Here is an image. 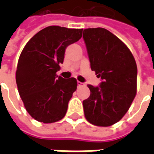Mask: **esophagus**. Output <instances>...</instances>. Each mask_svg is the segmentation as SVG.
<instances>
[{"mask_svg":"<svg viewBox=\"0 0 154 154\" xmlns=\"http://www.w3.org/2000/svg\"><path fill=\"white\" fill-rule=\"evenodd\" d=\"M84 85H85V84L82 83V82H79V81L77 82V86H78V87H82V86H84Z\"/></svg>","mask_w":154,"mask_h":154,"instance_id":"1","label":"esophagus"}]
</instances>
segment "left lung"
<instances>
[{
	"label": "left lung",
	"instance_id": "left-lung-1",
	"mask_svg": "<svg viewBox=\"0 0 154 154\" xmlns=\"http://www.w3.org/2000/svg\"><path fill=\"white\" fill-rule=\"evenodd\" d=\"M91 68L102 79L99 87L88 85L84 115L94 125L107 127L122 119L137 93V65L129 48L104 28L84 29Z\"/></svg>",
	"mask_w": 154,
	"mask_h": 154
}]
</instances>
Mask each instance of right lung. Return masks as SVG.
Returning a JSON list of instances; mask_svg holds the SVG:
<instances>
[{"label":"right lung","instance_id":"add662e5","mask_svg":"<svg viewBox=\"0 0 154 154\" xmlns=\"http://www.w3.org/2000/svg\"><path fill=\"white\" fill-rule=\"evenodd\" d=\"M83 29L48 26L25 44L19 57L15 81L25 110L44 124L57 122L67 113L77 90L76 78L57 77L66 48L82 38Z\"/></svg>","mask_w":154,"mask_h":154}]
</instances>
